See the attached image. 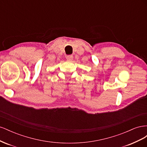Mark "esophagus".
I'll use <instances>...</instances> for the list:
<instances>
[{"instance_id":"34e87169","label":"esophagus","mask_w":147,"mask_h":147,"mask_svg":"<svg viewBox=\"0 0 147 147\" xmlns=\"http://www.w3.org/2000/svg\"><path fill=\"white\" fill-rule=\"evenodd\" d=\"M74 58V56L72 55H69V56H66V59L69 60V61H71Z\"/></svg>"}]
</instances>
